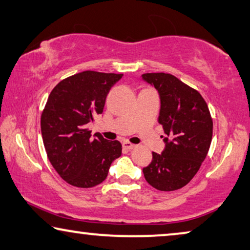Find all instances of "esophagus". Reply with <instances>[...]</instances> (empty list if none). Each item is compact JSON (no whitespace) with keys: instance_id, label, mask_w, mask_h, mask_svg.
Masks as SVG:
<instances>
[{"instance_id":"esophagus-1","label":"esophagus","mask_w":250,"mask_h":250,"mask_svg":"<svg viewBox=\"0 0 250 250\" xmlns=\"http://www.w3.org/2000/svg\"><path fill=\"white\" fill-rule=\"evenodd\" d=\"M122 146L125 149H133L136 147L135 144H131L130 141H124V144H122Z\"/></svg>"}]
</instances>
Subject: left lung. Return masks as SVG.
I'll return each mask as SVG.
<instances>
[{
    "label": "left lung",
    "mask_w": 250,
    "mask_h": 250,
    "mask_svg": "<svg viewBox=\"0 0 250 250\" xmlns=\"http://www.w3.org/2000/svg\"><path fill=\"white\" fill-rule=\"evenodd\" d=\"M143 78L161 96L158 122L166 143L162 154L152 152V161L143 172L156 189L176 191L189 183L206 159L213 121L202 95L172 74L146 73Z\"/></svg>",
    "instance_id": "obj_1"
}]
</instances>
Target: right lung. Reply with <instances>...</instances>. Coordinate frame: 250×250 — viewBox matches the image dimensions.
<instances>
[{
  "label": "right lung",
  "mask_w": 250,
  "mask_h": 250,
  "mask_svg": "<svg viewBox=\"0 0 250 250\" xmlns=\"http://www.w3.org/2000/svg\"><path fill=\"white\" fill-rule=\"evenodd\" d=\"M122 74L94 70L75 74L56 85L42 113V135L48 159L67 183L88 188L101 184L121 156L120 141L104 139L87 128L103 112L107 93Z\"/></svg>",
  "instance_id": "add662e5"
}]
</instances>
